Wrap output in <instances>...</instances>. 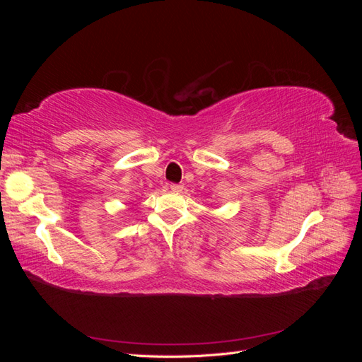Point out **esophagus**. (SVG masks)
Returning <instances> with one entry per match:
<instances>
[{
    "mask_svg": "<svg viewBox=\"0 0 362 362\" xmlns=\"http://www.w3.org/2000/svg\"><path fill=\"white\" fill-rule=\"evenodd\" d=\"M170 190L172 192H181L182 190V185L181 184H170Z\"/></svg>",
    "mask_w": 362,
    "mask_h": 362,
    "instance_id": "esophagus-1",
    "label": "esophagus"
}]
</instances>
